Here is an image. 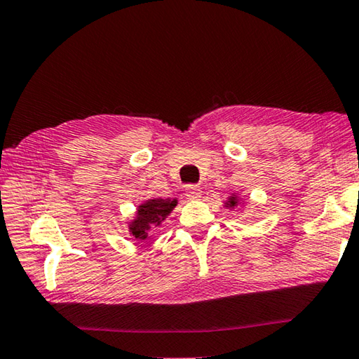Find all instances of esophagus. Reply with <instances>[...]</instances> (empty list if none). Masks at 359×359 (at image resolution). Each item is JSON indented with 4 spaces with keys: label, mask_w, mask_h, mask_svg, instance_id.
Here are the masks:
<instances>
[{
    "label": "esophagus",
    "mask_w": 359,
    "mask_h": 359,
    "mask_svg": "<svg viewBox=\"0 0 359 359\" xmlns=\"http://www.w3.org/2000/svg\"><path fill=\"white\" fill-rule=\"evenodd\" d=\"M185 194H187L188 199H199L202 196V190H201V187H198V185H188Z\"/></svg>",
    "instance_id": "obj_1"
}]
</instances>
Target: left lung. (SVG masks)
<instances>
[{
    "label": "left lung",
    "instance_id": "obj_1",
    "mask_svg": "<svg viewBox=\"0 0 359 359\" xmlns=\"http://www.w3.org/2000/svg\"><path fill=\"white\" fill-rule=\"evenodd\" d=\"M237 204H238V198L236 196V194H232V196L229 198V201L226 202V207H232L233 208Z\"/></svg>",
    "mask_w": 359,
    "mask_h": 359
}]
</instances>
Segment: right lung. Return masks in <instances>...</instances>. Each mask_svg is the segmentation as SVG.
Listing matches in <instances>:
<instances>
[{
  "instance_id": "obj_1",
  "label": "right lung",
  "mask_w": 359,
  "mask_h": 359,
  "mask_svg": "<svg viewBox=\"0 0 359 359\" xmlns=\"http://www.w3.org/2000/svg\"><path fill=\"white\" fill-rule=\"evenodd\" d=\"M177 205L175 199H149L138 207L136 218L130 223V233L138 240L149 238L152 229L158 227L172 208Z\"/></svg>"
}]
</instances>
